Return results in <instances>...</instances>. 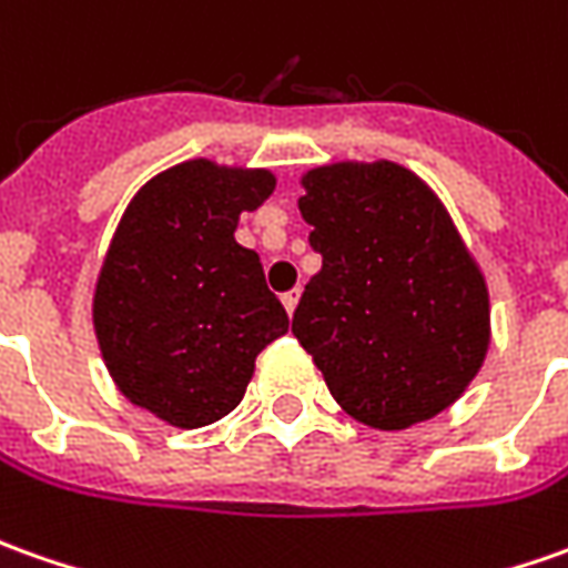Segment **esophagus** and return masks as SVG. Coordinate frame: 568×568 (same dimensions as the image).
<instances>
[{"label": "esophagus", "instance_id": "34e87169", "mask_svg": "<svg viewBox=\"0 0 568 568\" xmlns=\"http://www.w3.org/2000/svg\"><path fill=\"white\" fill-rule=\"evenodd\" d=\"M298 298H301L298 288H292V292H285V295H283V304H285V311H288V316L295 314V307H298Z\"/></svg>", "mask_w": 568, "mask_h": 568}]
</instances>
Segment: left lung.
Returning <instances> with one entry per match:
<instances>
[{
  "label": "left lung",
  "instance_id": "8db88e82",
  "mask_svg": "<svg viewBox=\"0 0 568 568\" xmlns=\"http://www.w3.org/2000/svg\"><path fill=\"white\" fill-rule=\"evenodd\" d=\"M301 189L323 267L292 333L335 404L382 432L447 410L485 364L491 298L445 202L385 158L320 164Z\"/></svg>",
  "mask_w": 568,
  "mask_h": 568
}]
</instances>
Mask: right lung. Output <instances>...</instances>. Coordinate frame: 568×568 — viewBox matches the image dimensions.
I'll return each mask as SVG.
<instances>
[{"mask_svg":"<svg viewBox=\"0 0 568 568\" xmlns=\"http://www.w3.org/2000/svg\"><path fill=\"white\" fill-rule=\"evenodd\" d=\"M276 189L267 168L192 158L154 173L123 207L92 292V329L130 404L176 429L239 407L254 361L288 333L261 257L235 242Z\"/></svg>","mask_w":568,"mask_h":568,"instance_id":"obj_1","label":"right lung"}]
</instances>
